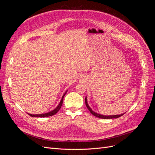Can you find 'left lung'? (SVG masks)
Listing matches in <instances>:
<instances>
[{
	"instance_id": "1",
	"label": "left lung",
	"mask_w": 155,
	"mask_h": 155,
	"mask_svg": "<svg viewBox=\"0 0 155 155\" xmlns=\"http://www.w3.org/2000/svg\"><path fill=\"white\" fill-rule=\"evenodd\" d=\"M85 104L86 106L87 107V109L89 110V111L91 112V113L92 114H93L94 116H95L97 118H102V119H114V118H118L119 117L123 116L124 114H118V115H110V116H105V115H102V114H100L98 113H96V112H94L91 109V107H89L88 103H87V97H85Z\"/></svg>"
}]
</instances>
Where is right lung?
Masks as SVG:
<instances>
[{
  "label": "right lung",
  "mask_w": 155,
  "mask_h": 155,
  "mask_svg": "<svg viewBox=\"0 0 155 155\" xmlns=\"http://www.w3.org/2000/svg\"><path fill=\"white\" fill-rule=\"evenodd\" d=\"M67 92V91L65 92V93L63 94L61 100V101L59 103V104L58 105V106L55 108V109H54L53 110H51L49 112H47V113H45V114H28V115H30L31 117H41V118H45V117H48V116H53L54 114H55L57 112L60 110L61 107L62 105H63V98L64 96L66 94V93Z\"/></svg>",
  "instance_id": "right-lung-1"
}]
</instances>
